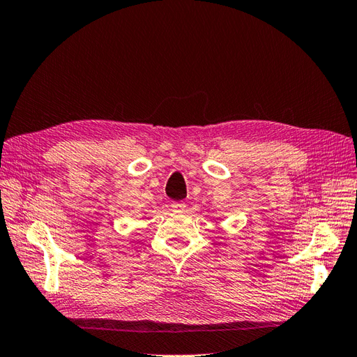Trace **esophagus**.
Wrapping results in <instances>:
<instances>
[{
  "label": "esophagus",
  "instance_id": "esophagus-1",
  "mask_svg": "<svg viewBox=\"0 0 357 357\" xmlns=\"http://www.w3.org/2000/svg\"><path fill=\"white\" fill-rule=\"evenodd\" d=\"M171 208L174 210V211H177V213H181L183 210H185V204H183V202H172L171 204Z\"/></svg>",
  "mask_w": 357,
  "mask_h": 357
}]
</instances>
